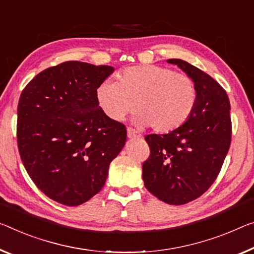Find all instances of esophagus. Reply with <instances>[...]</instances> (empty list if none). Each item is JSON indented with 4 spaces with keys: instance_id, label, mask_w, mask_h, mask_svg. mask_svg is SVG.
I'll return each mask as SVG.
<instances>
[{
    "instance_id": "esophagus-1",
    "label": "esophagus",
    "mask_w": 254,
    "mask_h": 254,
    "mask_svg": "<svg viewBox=\"0 0 254 254\" xmlns=\"http://www.w3.org/2000/svg\"><path fill=\"white\" fill-rule=\"evenodd\" d=\"M127 136H128V138H140L142 137V135H140L137 130H135L134 128H130V127L127 128Z\"/></svg>"
}]
</instances>
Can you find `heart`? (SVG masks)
I'll return each instance as SVG.
<instances>
[{
    "mask_svg": "<svg viewBox=\"0 0 254 254\" xmlns=\"http://www.w3.org/2000/svg\"><path fill=\"white\" fill-rule=\"evenodd\" d=\"M118 81L105 79L96 88V100L109 118L122 122L137 110L136 122L155 131L167 132L182 126L194 110L196 88L184 73L155 64L124 69Z\"/></svg>",
    "mask_w": 254,
    "mask_h": 254,
    "instance_id": "1",
    "label": "heart"
}]
</instances>
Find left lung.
<instances>
[{"label":"left lung","mask_w":254,"mask_h":254,"mask_svg":"<svg viewBox=\"0 0 254 254\" xmlns=\"http://www.w3.org/2000/svg\"><path fill=\"white\" fill-rule=\"evenodd\" d=\"M193 80L196 103L192 115L168 134L145 136L150 157L143 163L144 185L168 204L182 205L213 184L232 139L231 103L208 73L181 59H169Z\"/></svg>","instance_id":"1"}]
</instances>
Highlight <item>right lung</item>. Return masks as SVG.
<instances>
[{"instance_id": "right-lung-1", "label": "right lung", "mask_w": 254, "mask_h": 254, "mask_svg": "<svg viewBox=\"0 0 254 254\" xmlns=\"http://www.w3.org/2000/svg\"><path fill=\"white\" fill-rule=\"evenodd\" d=\"M110 65L67 61L34 77L18 103L17 139L29 177L46 196L76 206L104 186L126 143L125 125L99 107L96 88Z\"/></svg>"}]
</instances>
